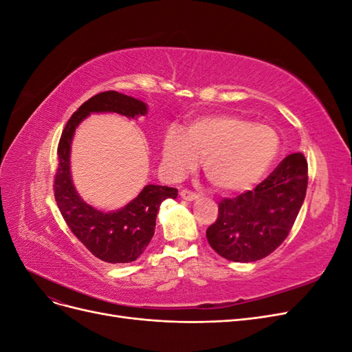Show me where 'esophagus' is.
<instances>
[{
    "mask_svg": "<svg viewBox=\"0 0 352 352\" xmlns=\"http://www.w3.org/2000/svg\"><path fill=\"white\" fill-rule=\"evenodd\" d=\"M180 198L185 199V201H197L199 198L198 194L192 192V190H188V189H184L182 192H180Z\"/></svg>",
    "mask_w": 352,
    "mask_h": 352,
    "instance_id": "esophagus-1",
    "label": "esophagus"
}]
</instances>
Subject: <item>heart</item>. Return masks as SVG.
Wrapping results in <instances>:
<instances>
[{
	"instance_id": "obj_1",
	"label": "heart",
	"mask_w": 352,
	"mask_h": 352,
	"mask_svg": "<svg viewBox=\"0 0 352 352\" xmlns=\"http://www.w3.org/2000/svg\"><path fill=\"white\" fill-rule=\"evenodd\" d=\"M280 150L279 135L267 124L230 114L190 120L186 133L168 129L163 140V162L170 176L184 177L204 157V173L223 192L254 186L273 166Z\"/></svg>"
}]
</instances>
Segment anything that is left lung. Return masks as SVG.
I'll use <instances>...</instances> for the list:
<instances>
[{"instance_id":"obj_1","label":"left lung","mask_w":352,"mask_h":352,"mask_svg":"<svg viewBox=\"0 0 352 352\" xmlns=\"http://www.w3.org/2000/svg\"><path fill=\"white\" fill-rule=\"evenodd\" d=\"M307 182L305 157L301 153L285 157L254 190L220 202L217 220L207 229L210 247L236 263L267 257L289 235Z\"/></svg>"}]
</instances>
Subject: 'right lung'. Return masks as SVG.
I'll use <instances>...</instances> for the list:
<instances>
[{
  "mask_svg": "<svg viewBox=\"0 0 352 352\" xmlns=\"http://www.w3.org/2000/svg\"><path fill=\"white\" fill-rule=\"evenodd\" d=\"M92 113H117L127 119H138L148 113V105L116 91L101 92L83 102L60 138L54 197L74 236L95 257L111 264L131 263L140 257L154 236L160 204L167 198L175 199L177 189L146 185L136 198L114 211H102L85 202L73 185L70 151L76 127Z\"/></svg>",
  "mask_w": 352,
  "mask_h": 352,
  "instance_id": "right-lung-1",
  "label": "right lung"
}]
</instances>
